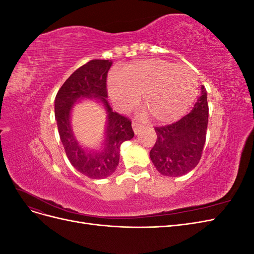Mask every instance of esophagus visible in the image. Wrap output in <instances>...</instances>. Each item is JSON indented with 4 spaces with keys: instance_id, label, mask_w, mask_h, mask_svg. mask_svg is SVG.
<instances>
[{
    "instance_id": "34e87169",
    "label": "esophagus",
    "mask_w": 254,
    "mask_h": 254,
    "mask_svg": "<svg viewBox=\"0 0 254 254\" xmlns=\"http://www.w3.org/2000/svg\"><path fill=\"white\" fill-rule=\"evenodd\" d=\"M143 127H144V126H142L141 124H139V123L132 122V128H133V131H134L135 134L139 133V132L141 131V130L143 129Z\"/></svg>"
}]
</instances>
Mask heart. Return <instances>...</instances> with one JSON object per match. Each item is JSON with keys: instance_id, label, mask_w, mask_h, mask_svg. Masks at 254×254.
I'll return each instance as SVG.
<instances>
[{"instance_id": "heart-1", "label": "heart", "mask_w": 254, "mask_h": 254, "mask_svg": "<svg viewBox=\"0 0 254 254\" xmlns=\"http://www.w3.org/2000/svg\"><path fill=\"white\" fill-rule=\"evenodd\" d=\"M143 102L158 122L170 123L180 119L198 95V79L187 66L166 60H142L126 65L119 75L108 80V93L122 111Z\"/></svg>"}]
</instances>
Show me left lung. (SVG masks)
I'll list each match as a JSON object with an SVG mask.
<instances>
[{"label": "left lung", "instance_id": "left-lung-1", "mask_svg": "<svg viewBox=\"0 0 254 254\" xmlns=\"http://www.w3.org/2000/svg\"><path fill=\"white\" fill-rule=\"evenodd\" d=\"M207 121L209 106L202 86L200 96L189 114L171 125L155 128L157 141L149 156L161 175L179 177L194 170L202 155Z\"/></svg>", "mask_w": 254, "mask_h": 254}]
</instances>
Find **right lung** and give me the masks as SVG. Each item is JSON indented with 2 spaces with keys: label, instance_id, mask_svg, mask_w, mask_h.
Here are the masks:
<instances>
[{
  "label": "right lung",
  "instance_id": "1",
  "mask_svg": "<svg viewBox=\"0 0 254 254\" xmlns=\"http://www.w3.org/2000/svg\"><path fill=\"white\" fill-rule=\"evenodd\" d=\"M111 65V60L89 61L65 80L55 98V118L66 157L76 170L91 179L111 176L119 165L122 143L131 140L134 135L130 120L113 112L107 101V74ZM83 98L103 102L109 114L105 139L97 149L86 148L72 132L71 108Z\"/></svg>",
  "mask_w": 254,
  "mask_h": 254
}]
</instances>
